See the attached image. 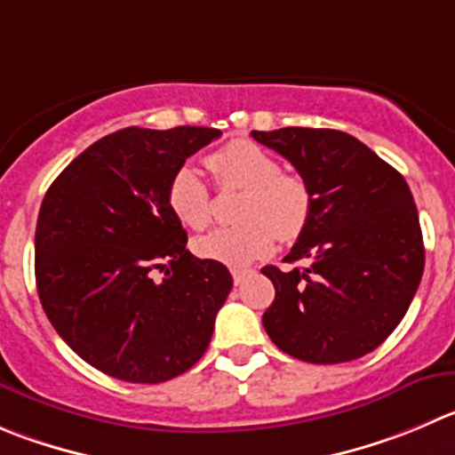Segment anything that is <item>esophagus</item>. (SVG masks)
<instances>
[{
  "instance_id": "1",
  "label": "esophagus",
  "mask_w": 455,
  "mask_h": 455,
  "mask_svg": "<svg viewBox=\"0 0 455 455\" xmlns=\"http://www.w3.org/2000/svg\"><path fill=\"white\" fill-rule=\"evenodd\" d=\"M254 270H250V267H232V279H235V283H243L245 279H248L250 275H252Z\"/></svg>"
}]
</instances>
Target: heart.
I'll list each match as a JSON object with an SVG mask.
<instances>
[{"label":"heart","instance_id":"heart-1","mask_svg":"<svg viewBox=\"0 0 455 455\" xmlns=\"http://www.w3.org/2000/svg\"><path fill=\"white\" fill-rule=\"evenodd\" d=\"M207 170L220 188H243L232 228H219L194 241L198 257L225 266H245L275 248L276 235L292 239L310 214V194L299 176L281 172L279 160L250 140H232L207 156ZM167 203L189 230L212 220L210 188L196 167L180 165L167 185Z\"/></svg>","mask_w":455,"mask_h":455}]
</instances>
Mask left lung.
<instances>
[{"label":"left lung","mask_w":455,"mask_h":455,"mask_svg":"<svg viewBox=\"0 0 455 455\" xmlns=\"http://www.w3.org/2000/svg\"><path fill=\"white\" fill-rule=\"evenodd\" d=\"M252 138L288 158L310 194V214L283 261L263 267L275 301L263 328L283 353L339 364L378 348L409 310L425 243L404 176L335 129L285 127Z\"/></svg>","instance_id":"8db88e82"}]
</instances>
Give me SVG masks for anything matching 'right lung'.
Returning <instances> with one entry per match:
<instances>
[{
  "label": "right lung",
  "mask_w": 455,
  "mask_h": 455,
  "mask_svg": "<svg viewBox=\"0 0 455 455\" xmlns=\"http://www.w3.org/2000/svg\"><path fill=\"white\" fill-rule=\"evenodd\" d=\"M219 129L127 127L95 140L53 180L36 230V281L58 335L116 379L158 384L192 369L232 290L196 259L167 185ZM156 271H165L160 280Z\"/></svg>",
  "instance_id": "right-lung-1"
}]
</instances>
